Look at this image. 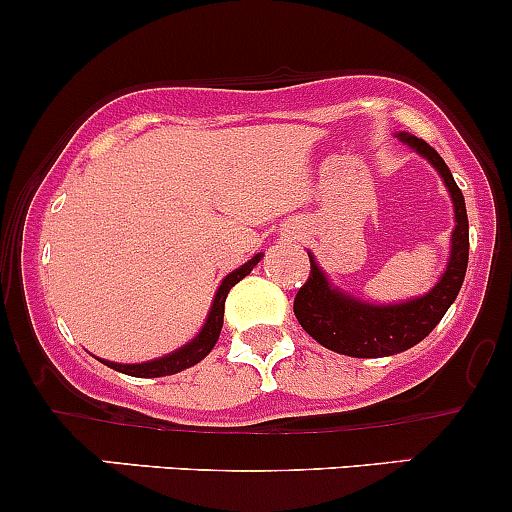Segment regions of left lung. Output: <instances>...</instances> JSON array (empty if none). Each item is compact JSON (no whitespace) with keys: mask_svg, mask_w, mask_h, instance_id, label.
<instances>
[{"mask_svg":"<svg viewBox=\"0 0 512 512\" xmlns=\"http://www.w3.org/2000/svg\"><path fill=\"white\" fill-rule=\"evenodd\" d=\"M395 137L419 157L427 159L449 191L454 203L449 260L439 282L429 292L395 304H373L336 287L309 252L311 274L294 299V316L301 328L328 351L353 355V358H385L424 341L459 297L469 265V218H466L464 193L456 186L449 166L424 139L410 132H397Z\"/></svg>","mask_w":512,"mask_h":512,"instance_id":"8db88e82","label":"left lung"}]
</instances>
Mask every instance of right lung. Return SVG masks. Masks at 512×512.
Wrapping results in <instances>:
<instances>
[{"instance_id": "obj_1", "label": "right lung", "mask_w": 512, "mask_h": 512, "mask_svg": "<svg viewBox=\"0 0 512 512\" xmlns=\"http://www.w3.org/2000/svg\"><path fill=\"white\" fill-rule=\"evenodd\" d=\"M262 257L265 255H262V252H257L252 260H247L245 265L238 267V270L225 274V279L220 282L218 292H215L211 309H208L206 324H203L201 331H198L196 336H193L188 343H184L181 348L161 355V358L144 360V363H112V360H105V358H100V363H105L107 368L117 370V373L132 375V378H164V375L181 373V370L201 363V360L213 351L215 341H218V336H220V328H223L225 297H228V292L240 282V279H245L247 274L252 272V267H255Z\"/></svg>"}]
</instances>
